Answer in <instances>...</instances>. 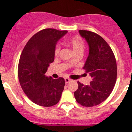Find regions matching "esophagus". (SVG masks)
<instances>
[{
    "instance_id": "obj_1",
    "label": "esophagus",
    "mask_w": 132,
    "mask_h": 132,
    "mask_svg": "<svg viewBox=\"0 0 132 132\" xmlns=\"http://www.w3.org/2000/svg\"><path fill=\"white\" fill-rule=\"evenodd\" d=\"M70 80H71V79H69V78H65V83H68L69 82H70Z\"/></svg>"
}]
</instances>
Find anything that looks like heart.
Masks as SVG:
<instances>
[{"mask_svg":"<svg viewBox=\"0 0 132 132\" xmlns=\"http://www.w3.org/2000/svg\"><path fill=\"white\" fill-rule=\"evenodd\" d=\"M69 45L71 46V47L75 54L77 53H82L83 52L84 49H85V43H84L83 40L80 36H74L73 38H70L69 40ZM60 49V45H59V44L56 45L54 50L55 55L57 56L59 55ZM73 63H74V60L72 59L70 61V63L72 64Z\"/></svg>","mask_w":132,"mask_h":132,"instance_id":"obj_1","label":"heart"}]
</instances>
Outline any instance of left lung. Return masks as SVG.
Returning <instances> with one entry per match:
<instances>
[{"instance_id": "1", "label": "left lung", "mask_w": 132, "mask_h": 132, "mask_svg": "<svg viewBox=\"0 0 132 132\" xmlns=\"http://www.w3.org/2000/svg\"><path fill=\"white\" fill-rule=\"evenodd\" d=\"M88 44L89 53L83 69L93 80L88 85L78 81L79 87L74 93L77 102L86 107L96 106L111 94L117 78V65L111 47L97 34L79 30Z\"/></svg>"}]
</instances>
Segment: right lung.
<instances>
[{"mask_svg": "<svg viewBox=\"0 0 132 132\" xmlns=\"http://www.w3.org/2000/svg\"><path fill=\"white\" fill-rule=\"evenodd\" d=\"M67 33L53 28L41 30L26 44L18 67L20 84L26 96L34 103L49 107L59 102L64 89L63 78L53 79L45 75L54 61L57 41Z\"/></svg>", "mask_w": 132, "mask_h": 132, "instance_id": "obj_1", "label": "right lung"}]
</instances>
